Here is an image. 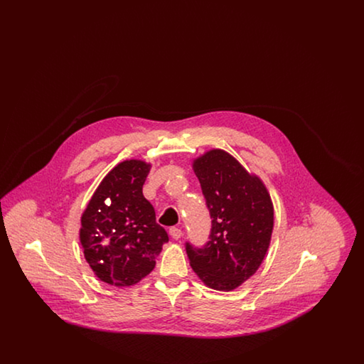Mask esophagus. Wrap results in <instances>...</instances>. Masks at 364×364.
<instances>
[{
  "instance_id": "obj_1",
  "label": "esophagus",
  "mask_w": 364,
  "mask_h": 364,
  "mask_svg": "<svg viewBox=\"0 0 364 364\" xmlns=\"http://www.w3.org/2000/svg\"><path fill=\"white\" fill-rule=\"evenodd\" d=\"M169 233H171V236L173 237L174 240H178V239L183 236L181 229H180V228H174V226L169 229Z\"/></svg>"
}]
</instances>
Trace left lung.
Masks as SVG:
<instances>
[{"mask_svg": "<svg viewBox=\"0 0 364 364\" xmlns=\"http://www.w3.org/2000/svg\"><path fill=\"white\" fill-rule=\"evenodd\" d=\"M192 169L206 198L211 233L203 248L187 242L191 267L208 288L230 292L264 259L274 226L273 202L259 176L225 150L193 158Z\"/></svg>", "mask_w": 364, "mask_h": 364, "instance_id": "left-lung-1", "label": "left lung"}]
</instances>
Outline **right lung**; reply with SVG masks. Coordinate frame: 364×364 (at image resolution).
<instances>
[{"mask_svg": "<svg viewBox=\"0 0 364 364\" xmlns=\"http://www.w3.org/2000/svg\"><path fill=\"white\" fill-rule=\"evenodd\" d=\"M151 164L125 159L105 176L82 218L79 239L95 277L119 288L136 285L156 267L168 233L143 196Z\"/></svg>", "mask_w": 364, "mask_h": 364, "instance_id": "obj_1", "label": "right lung"}]
</instances>
